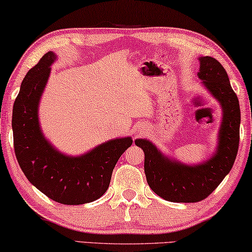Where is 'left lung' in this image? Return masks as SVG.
Listing matches in <instances>:
<instances>
[{
  "label": "left lung",
  "mask_w": 252,
  "mask_h": 252,
  "mask_svg": "<svg viewBox=\"0 0 252 252\" xmlns=\"http://www.w3.org/2000/svg\"><path fill=\"white\" fill-rule=\"evenodd\" d=\"M199 72L205 89L222 108V123L215 152L203 163L186 164L169 158L145 138L135 141L144 152V171L150 188L173 203H196L206 198L231 171L240 139V106L222 64L210 56L199 57Z\"/></svg>",
  "instance_id": "8db88e82"
}]
</instances>
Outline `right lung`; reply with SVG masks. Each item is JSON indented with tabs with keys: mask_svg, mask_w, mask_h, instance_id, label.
Returning <instances> with one entry per match:
<instances>
[{
	"mask_svg": "<svg viewBox=\"0 0 252 252\" xmlns=\"http://www.w3.org/2000/svg\"><path fill=\"white\" fill-rule=\"evenodd\" d=\"M56 59L55 53H46L22 81L12 111L14 152L27 179L42 193L57 203L81 205L107 191L115 165L133 139H110L79 157L50 144L40 128L38 106Z\"/></svg>",
	"mask_w": 252,
	"mask_h": 252,
	"instance_id": "obj_1",
	"label": "right lung"
}]
</instances>
